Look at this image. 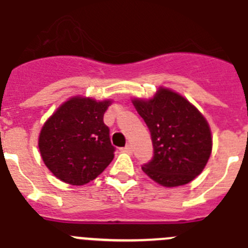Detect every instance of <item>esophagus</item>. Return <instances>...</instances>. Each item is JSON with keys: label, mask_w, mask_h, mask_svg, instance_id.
<instances>
[{"label": "esophagus", "mask_w": 248, "mask_h": 248, "mask_svg": "<svg viewBox=\"0 0 248 248\" xmlns=\"http://www.w3.org/2000/svg\"><path fill=\"white\" fill-rule=\"evenodd\" d=\"M122 150L123 152H126V154H131V152H133V146H131V145H126L125 147H122Z\"/></svg>", "instance_id": "obj_1"}]
</instances>
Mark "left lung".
<instances>
[{
	"mask_svg": "<svg viewBox=\"0 0 248 248\" xmlns=\"http://www.w3.org/2000/svg\"><path fill=\"white\" fill-rule=\"evenodd\" d=\"M154 145V157L141 169L163 187L189 183L202 173L213 149L204 115L179 93L160 87L150 99L134 98Z\"/></svg>",
	"mask_w": 248,
	"mask_h": 248,
	"instance_id": "left-lung-1",
	"label": "left lung"
}]
</instances>
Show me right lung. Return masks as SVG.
Instances as JSON below:
<instances>
[{
    "mask_svg": "<svg viewBox=\"0 0 248 248\" xmlns=\"http://www.w3.org/2000/svg\"><path fill=\"white\" fill-rule=\"evenodd\" d=\"M112 101L75 96L44 123L38 146L45 166L60 181L83 186L98 177L114 157L103 115Z\"/></svg>",
    "mask_w": 248,
    "mask_h": 248,
    "instance_id": "obj_1",
    "label": "right lung"
}]
</instances>
